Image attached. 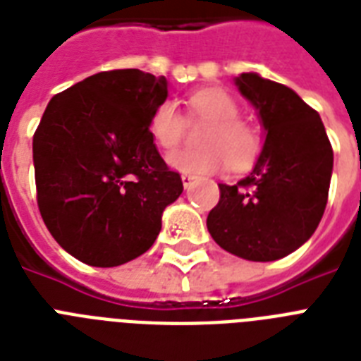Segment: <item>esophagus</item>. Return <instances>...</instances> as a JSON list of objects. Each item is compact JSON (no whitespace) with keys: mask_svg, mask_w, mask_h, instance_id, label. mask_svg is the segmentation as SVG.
<instances>
[{"mask_svg":"<svg viewBox=\"0 0 361 361\" xmlns=\"http://www.w3.org/2000/svg\"><path fill=\"white\" fill-rule=\"evenodd\" d=\"M181 181H183V187H185V189H190L192 183H195V178L189 174H181Z\"/></svg>","mask_w":361,"mask_h":361,"instance_id":"esophagus-1","label":"esophagus"}]
</instances>
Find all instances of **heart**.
Returning <instances> with one entry per match:
<instances>
[{
    "label": "heart",
    "instance_id": "obj_1",
    "mask_svg": "<svg viewBox=\"0 0 361 361\" xmlns=\"http://www.w3.org/2000/svg\"><path fill=\"white\" fill-rule=\"evenodd\" d=\"M190 120H204L198 150H181L169 155V165L189 176L219 172L226 166L247 171L256 163L263 139L256 126L241 116L237 99L222 89L196 90L187 99ZM148 131L161 150L171 152L187 133V120L172 99L155 105L148 118Z\"/></svg>",
    "mask_w": 361,
    "mask_h": 361
}]
</instances>
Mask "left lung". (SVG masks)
<instances>
[{
    "instance_id": "obj_1",
    "label": "left lung",
    "mask_w": 361,
    "mask_h": 361,
    "mask_svg": "<svg viewBox=\"0 0 361 361\" xmlns=\"http://www.w3.org/2000/svg\"><path fill=\"white\" fill-rule=\"evenodd\" d=\"M235 83L262 116L265 145L250 176L219 183L207 230L233 256L274 262L302 247L323 219L332 145L317 111L289 87L257 74H241Z\"/></svg>"
}]
</instances>
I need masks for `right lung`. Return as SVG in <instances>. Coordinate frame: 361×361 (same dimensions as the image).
I'll list each match as a JSON object with an SVG mask.
<instances>
[{
  "label": "right lung",
  "instance_id": "1",
  "mask_svg": "<svg viewBox=\"0 0 361 361\" xmlns=\"http://www.w3.org/2000/svg\"><path fill=\"white\" fill-rule=\"evenodd\" d=\"M165 75L107 70L49 99L33 135L37 204L55 241L79 262L116 267L152 247L183 190L148 118Z\"/></svg>",
  "mask_w": 361,
  "mask_h": 361
}]
</instances>
